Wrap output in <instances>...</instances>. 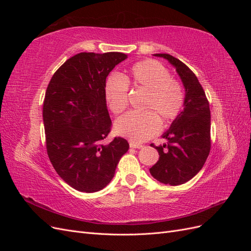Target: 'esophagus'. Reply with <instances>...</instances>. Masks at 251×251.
<instances>
[{
  "mask_svg": "<svg viewBox=\"0 0 251 251\" xmlns=\"http://www.w3.org/2000/svg\"><path fill=\"white\" fill-rule=\"evenodd\" d=\"M130 147H131L132 149H142V148H143L142 144L137 143V142H134V141H131V142H130Z\"/></svg>",
  "mask_w": 251,
  "mask_h": 251,
  "instance_id": "esophagus-1",
  "label": "esophagus"
}]
</instances>
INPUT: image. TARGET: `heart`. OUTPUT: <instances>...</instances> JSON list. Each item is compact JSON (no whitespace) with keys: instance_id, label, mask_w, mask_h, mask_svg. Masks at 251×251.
I'll return each mask as SVG.
<instances>
[{"instance_id":"obj_1","label":"heart","mask_w":251,"mask_h":251,"mask_svg":"<svg viewBox=\"0 0 251 251\" xmlns=\"http://www.w3.org/2000/svg\"><path fill=\"white\" fill-rule=\"evenodd\" d=\"M128 86L148 91L141 105L142 112L127 113L117 120V134L132 141H146L160 130L162 124L172 123L183 109L184 91L171 72L154 59L135 64L130 76H111L104 87L105 100L111 111L119 115L127 107Z\"/></svg>"}]
</instances>
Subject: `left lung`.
<instances>
[{"label":"left lung","instance_id":"1","mask_svg":"<svg viewBox=\"0 0 251 251\" xmlns=\"http://www.w3.org/2000/svg\"><path fill=\"white\" fill-rule=\"evenodd\" d=\"M176 68L185 89L184 108L162 138L168 140L155 148L159 160L150 169L156 180L164 184L180 185L194 178L206 161L210 151V110L204 90L195 73L166 53H156Z\"/></svg>","mask_w":251,"mask_h":251}]
</instances>
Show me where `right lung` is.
Listing matches in <instances>:
<instances>
[{
    "label": "right lung",
    "mask_w": 251,
    "mask_h": 251,
    "mask_svg": "<svg viewBox=\"0 0 251 251\" xmlns=\"http://www.w3.org/2000/svg\"><path fill=\"white\" fill-rule=\"evenodd\" d=\"M125 53L81 52L53 74L45 95L43 120L47 154L67 184L95 193L107 186L128 142H103L112 121L104 95L105 79Z\"/></svg>",
    "instance_id": "add662e5"
}]
</instances>
